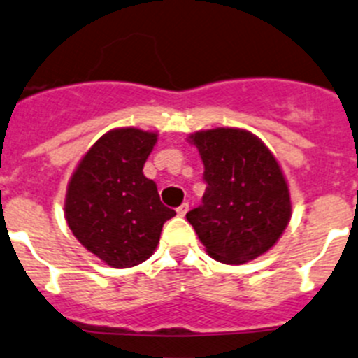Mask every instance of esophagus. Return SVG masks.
<instances>
[{
	"instance_id": "esophagus-1",
	"label": "esophagus",
	"mask_w": 358,
	"mask_h": 358,
	"mask_svg": "<svg viewBox=\"0 0 358 358\" xmlns=\"http://www.w3.org/2000/svg\"><path fill=\"white\" fill-rule=\"evenodd\" d=\"M187 211H189V203H183L176 208V213H178V217H185Z\"/></svg>"
}]
</instances>
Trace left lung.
Listing matches in <instances>:
<instances>
[{
  "mask_svg": "<svg viewBox=\"0 0 358 358\" xmlns=\"http://www.w3.org/2000/svg\"><path fill=\"white\" fill-rule=\"evenodd\" d=\"M204 164L201 206L187 213L206 252L243 264L271 248L292 215L290 194L275 155L252 133L232 127L190 134Z\"/></svg>",
  "mask_w": 358,
  "mask_h": 358,
  "instance_id": "1",
  "label": "left lung"
}]
</instances>
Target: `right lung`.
<instances>
[{"instance_id":"1","label":"right lung","mask_w":358,"mask_h":358,"mask_svg":"<svg viewBox=\"0 0 358 358\" xmlns=\"http://www.w3.org/2000/svg\"><path fill=\"white\" fill-rule=\"evenodd\" d=\"M157 134L124 127L103 134L83 155L66 194L75 238L112 267H133L154 253L162 225L175 217L143 166Z\"/></svg>"}]
</instances>
